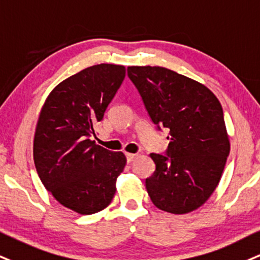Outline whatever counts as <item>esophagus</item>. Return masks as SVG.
I'll return each instance as SVG.
<instances>
[{"label": "esophagus", "instance_id": "34e87169", "mask_svg": "<svg viewBox=\"0 0 260 260\" xmlns=\"http://www.w3.org/2000/svg\"><path fill=\"white\" fill-rule=\"evenodd\" d=\"M125 155H126L127 162H131L134 159L136 158V154H134V153H126V154H125Z\"/></svg>", "mask_w": 260, "mask_h": 260}]
</instances>
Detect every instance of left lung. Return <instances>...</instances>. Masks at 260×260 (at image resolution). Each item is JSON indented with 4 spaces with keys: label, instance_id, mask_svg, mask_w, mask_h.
Masks as SVG:
<instances>
[{
    "label": "left lung",
    "instance_id": "1",
    "mask_svg": "<svg viewBox=\"0 0 260 260\" xmlns=\"http://www.w3.org/2000/svg\"><path fill=\"white\" fill-rule=\"evenodd\" d=\"M127 76L153 123L170 130L165 154H150V200L169 213L191 212L218 185L230 152L222 105L201 83L165 67L130 66Z\"/></svg>",
    "mask_w": 260,
    "mask_h": 260
}]
</instances>
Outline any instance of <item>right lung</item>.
<instances>
[{
    "label": "right lung",
    "mask_w": 260,
    "mask_h": 260,
    "mask_svg": "<svg viewBox=\"0 0 260 260\" xmlns=\"http://www.w3.org/2000/svg\"><path fill=\"white\" fill-rule=\"evenodd\" d=\"M125 78V67L90 66L57 84L42 107L34 140L37 174L62 206L92 214L111 204L126 158L91 141Z\"/></svg>",
    "instance_id": "1"
}]
</instances>
